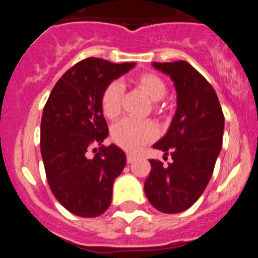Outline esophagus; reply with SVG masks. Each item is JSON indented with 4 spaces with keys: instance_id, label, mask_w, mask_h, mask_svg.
I'll return each instance as SVG.
<instances>
[{
    "instance_id": "esophagus-1",
    "label": "esophagus",
    "mask_w": 258,
    "mask_h": 258,
    "mask_svg": "<svg viewBox=\"0 0 258 258\" xmlns=\"http://www.w3.org/2000/svg\"><path fill=\"white\" fill-rule=\"evenodd\" d=\"M134 159H136V156H134L133 154H126V161H127V164L133 163Z\"/></svg>"
}]
</instances>
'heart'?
<instances>
[{
    "instance_id": "b5f03b06",
    "label": "heart",
    "mask_w": 258,
    "mask_h": 258,
    "mask_svg": "<svg viewBox=\"0 0 258 258\" xmlns=\"http://www.w3.org/2000/svg\"><path fill=\"white\" fill-rule=\"evenodd\" d=\"M134 85L143 94L154 101L152 109L156 115L165 112V103L163 98L168 92L166 83L154 72H143L134 77ZM124 102V89L121 84L112 81L104 88L101 97L102 112L107 118H116L121 113ZM157 136V129L152 121H138L133 118H125L112 127V140L116 145L127 151H137L142 146L154 141Z\"/></svg>"
}]
</instances>
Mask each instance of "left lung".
<instances>
[{
  "label": "left lung",
  "mask_w": 258,
  "mask_h": 258,
  "mask_svg": "<svg viewBox=\"0 0 258 258\" xmlns=\"http://www.w3.org/2000/svg\"><path fill=\"white\" fill-rule=\"evenodd\" d=\"M152 66L173 80L177 111L168 133L154 145L173 161L165 166L150 160L145 192L157 211L179 213L199 199L213 174L222 147L225 117L214 89L187 61Z\"/></svg>",
  "instance_id": "1"
}]
</instances>
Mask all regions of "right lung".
<instances>
[{"instance_id": "add662e5", "label": "right lung", "mask_w": 258, "mask_h": 258, "mask_svg": "<svg viewBox=\"0 0 258 258\" xmlns=\"http://www.w3.org/2000/svg\"><path fill=\"white\" fill-rule=\"evenodd\" d=\"M134 64L84 59L58 80L44 107L40 145L47 183L61 206L80 217H97L108 209L113 182L126 164L121 149L102 145L108 126L101 97ZM97 144L90 158L88 151Z\"/></svg>"}]
</instances>
